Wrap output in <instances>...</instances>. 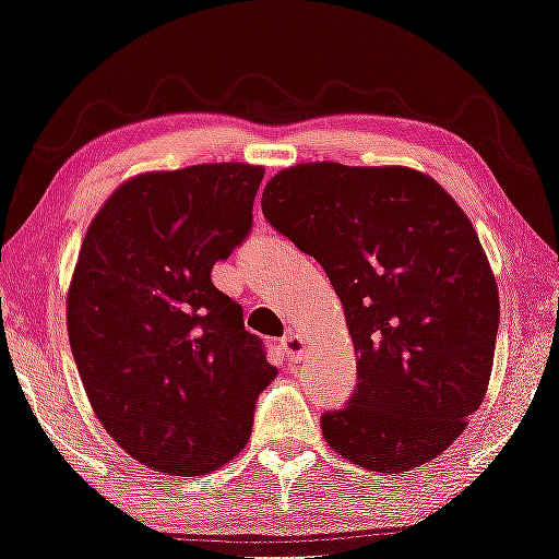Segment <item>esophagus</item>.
<instances>
[{
  "label": "esophagus",
  "instance_id": "esophagus-1",
  "mask_svg": "<svg viewBox=\"0 0 559 559\" xmlns=\"http://www.w3.org/2000/svg\"><path fill=\"white\" fill-rule=\"evenodd\" d=\"M281 348H283V354L288 356L290 361H301L304 359V352H306V344H304V338L301 336H296L294 331H288L286 336L281 338Z\"/></svg>",
  "mask_w": 559,
  "mask_h": 559
}]
</instances>
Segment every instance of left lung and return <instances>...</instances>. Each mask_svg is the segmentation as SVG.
I'll use <instances>...</instances> for the list:
<instances>
[{"label": "left lung", "mask_w": 559, "mask_h": 559, "mask_svg": "<svg viewBox=\"0 0 559 559\" xmlns=\"http://www.w3.org/2000/svg\"><path fill=\"white\" fill-rule=\"evenodd\" d=\"M265 221L326 271L359 354V384L321 416L329 447L371 472L435 460L479 409L499 294L469 218L409 168L308 163L281 170Z\"/></svg>", "instance_id": "8db88e82"}]
</instances>
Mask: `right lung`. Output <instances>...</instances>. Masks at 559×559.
<instances>
[{
	"instance_id": "obj_1",
	"label": "right lung",
	"mask_w": 559,
	"mask_h": 559,
	"mask_svg": "<svg viewBox=\"0 0 559 559\" xmlns=\"http://www.w3.org/2000/svg\"><path fill=\"white\" fill-rule=\"evenodd\" d=\"M263 168L145 173L99 207L67 296L97 419L140 464L198 477L246 447L276 369L211 271L251 233Z\"/></svg>"
}]
</instances>
